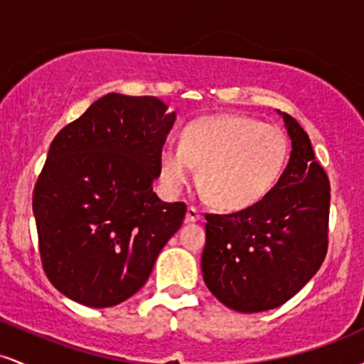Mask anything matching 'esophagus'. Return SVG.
I'll return each mask as SVG.
<instances>
[{
    "label": "esophagus",
    "instance_id": "obj_1",
    "mask_svg": "<svg viewBox=\"0 0 364 364\" xmlns=\"http://www.w3.org/2000/svg\"><path fill=\"white\" fill-rule=\"evenodd\" d=\"M200 219V210L196 207H188L186 210V223H196Z\"/></svg>",
    "mask_w": 364,
    "mask_h": 364
}]
</instances>
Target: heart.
<instances>
[{"instance_id":"heart-1","label":"heart","mask_w":364,"mask_h":364,"mask_svg":"<svg viewBox=\"0 0 364 364\" xmlns=\"http://www.w3.org/2000/svg\"><path fill=\"white\" fill-rule=\"evenodd\" d=\"M289 154L286 133L240 114L205 116L188 123L179 145L166 144L159 156L164 190L176 195L200 168V185L228 210L255 205L272 190Z\"/></svg>"}]
</instances>
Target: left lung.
Listing matches in <instances>:
<instances>
[{"label":"left lung","instance_id":"obj_1","mask_svg":"<svg viewBox=\"0 0 364 364\" xmlns=\"http://www.w3.org/2000/svg\"><path fill=\"white\" fill-rule=\"evenodd\" d=\"M282 116L292 150L277 185L243 210L205 214L203 281L220 303L240 313L289 301L328 250V176L301 124Z\"/></svg>","mask_w":364,"mask_h":364}]
</instances>
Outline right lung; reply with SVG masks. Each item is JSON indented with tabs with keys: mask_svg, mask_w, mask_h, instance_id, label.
Segmentation results:
<instances>
[{
	"mask_svg": "<svg viewBox=\"0 0 364 364\" xmlns=\"http://www.w3.org/2000/svg\"><path fill=\"white\" fill-rule=\"evenodd\" d=\"M157 97L107 94L54 136L34 186L49 282L90 308L123 303L147 282L181 228L183 202L152 191L176 114Z\"/></svg>",
	"mask_w": 364,
	"mask_h": 364,
	"instance_id": "add662e5",
	"label": "right lung"
}]
</instances>
